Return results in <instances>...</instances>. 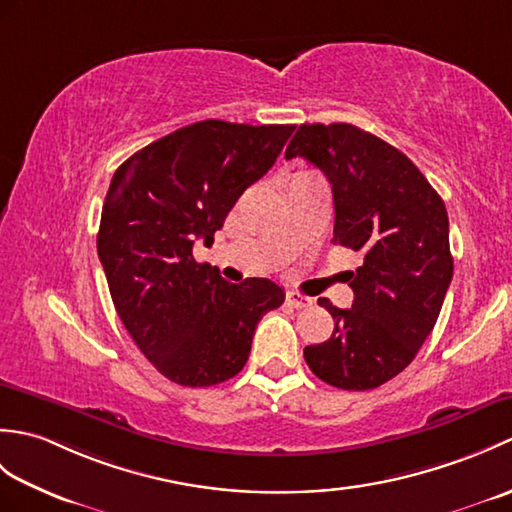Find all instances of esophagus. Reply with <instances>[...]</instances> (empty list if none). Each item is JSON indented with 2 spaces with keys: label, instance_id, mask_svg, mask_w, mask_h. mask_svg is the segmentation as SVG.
<instances>
[{
  "label": "esophagus",
  "instance_id": "esophagus-1",
  "mask_svg": "<svg viewBox=\"0 0 512 512\" xmlns=\"http://www.w3.org/2000/svg\"><path fill=\"white\" fill-rule=\"evenodd\" d=\"M286 301H288V306L297 308V310H303V308H310L312 306V299L299 295V292H288Z\"/></svg>",
  "mask_w": 512,
  "mask_h": 512
}]
</instances>
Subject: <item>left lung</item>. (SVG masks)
<instances>
[{"label": "left lung", "mask_w": 512, "mask_h": 512, "mask_svg": "<svg viewBox=\"0 0 512 512\" xmlns=\"http://www.w3.org/2000/svg\"><path fill=\"white\" fill-rule=\"evenodd\" d=\"M297 156L332 184V242L363 253L347 270L352 308L319 299L334 332L303 358L332 387H380L416 358L438 321L453 277L447 206L402 151L356 125H301L286 149L288 160Z\"/></svg>", "instance_id": "1"}]
</instances>
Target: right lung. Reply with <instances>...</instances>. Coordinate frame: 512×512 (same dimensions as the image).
Segmentation results:
<instances>
[{
  "instance_id": "add662e5",
  "label": "right lung",
  "mask_w": 512,
  "mask_h": 512,
  "mask_svg": "<svg viewBox=\"0 0 512 512\" xmlns=\"http://www.w3.org/2000/svg\"><path fill=\"white\" fill-rule=\"evenodd\" d=\"M292 132L209 118L136 151L114 173L96 250L118 317L171 383L211 387L242 372L257 323L286 299L270 279L228 284L195 262L193 244H213Z\"/></svg>"
}]
</instances>
